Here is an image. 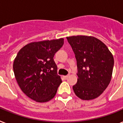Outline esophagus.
Segmentation results:
<instances>
[{
    "mask_svg": "<svg viewBox=\"0 0 123 123\" xmlns=\"http://www.w3.org/2000/svg\"><path fill=\"white\" fill-rule=\"evenodd\" d=\"M69 77V75H64V76H62V78H64V79H65V80H66L67 78H68Z\"/></svg>",
    "mask_w": 123,
    "mask_h": 123,
    "instance_id": "1",
    "label": "esophagus"
}]
</instances>
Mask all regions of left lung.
I'll return each instance as SVG.
<instances>
[{"instance_id":"1","label":"left lung","mask_w":123,"mask_h":123,"mask_svg":"<svg viewBox=\"0 0 123 123\" xmlns=\"http://www.w3.org/2000/svg\"><path fill=\"white\" fill-rule=\"evenodd\" d=\"M75 54L78 76L73 86L75 95L83 100H93L102 94L112 77L114 59L108 47L92 36L66 37Z\"/></svg>"}]
</instances>
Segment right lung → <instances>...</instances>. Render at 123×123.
Listing matches in <instances>:
<instances>
[{"label":"right lung","instance_id":"add662e5","mask_svg":"<svg viewBox=\"0 0 123 123\" xmlns=\"http://www.w3.org/2000/svg\"><path fill=\"white\" fill-rule=\"evenodd\" d=\"M64 44V39L33 42L23 47L14 59L15 80L23 93L38 102L51 100L61 83L57 75L55 53Z\"/></svg>","mask_w":123,"mask_h":123}]
</instances>
